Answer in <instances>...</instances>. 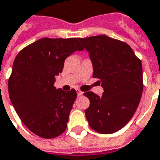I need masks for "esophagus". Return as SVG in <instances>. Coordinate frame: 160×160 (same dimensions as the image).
<instances>
[{
  "label": "esophagus",
  "instance_id": "34e87169",
  "mask_svg": "<svg viewBox=\"0 0 160 160\" xmlns=\"http://www.w3.org/2000/svg\"><path fill=\"white\" fill-rule=\"evenodd\" d=\"M76 92H77V95L79 96V97L83 95V92H81V91H80V90H76Z\"/></svg>",
  "mask_w": 160,
  "mask_h": 160
}]
</instances>
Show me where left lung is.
<instances>
[{"label":"left lung","instance_id":"1","mask_svg":"<svg viewBox=\"0 0 160 160\" xmlns=\"http://www.w3.org/2000/svg\"><path fill=\"white\" fill-rule=\"evenodd\" d=\"M89 52L93 78L100 79L102 97L84 95L90 106L85 113L90 127L102 134L123 128L134 115L142 93V66L128 44L107 35L79 38Z\"/></svg>","mask_w":160,"mask_h":160}]
</instances>
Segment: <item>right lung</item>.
Returning <instances> with one entry per match:
<instances>
[{
    "label": "right lung",
    "mask_w": 160,
    "mask_h": 160,
    "mask_svg": "<svg viewBox=\"0 0 160 160\" xmlns=\"http://www.w3.org/2000/svg\"><path fill=\"white\" fill-rule=\"evenodd\" d=\"M78 38H42L16 57L8 80L9 98L26 127L42 138H54L67 128L76 91L54 86L65 59L83 51Z\"/></svg>",
    "instance_id": "1"
}]
</instances>
